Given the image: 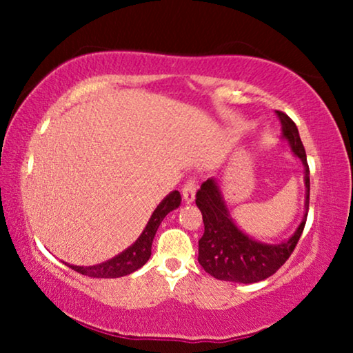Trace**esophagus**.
Masks as SVG:
<instances>
[{"mask_svg": "<svg viewBox=\"0 0 353 353\" xmlns=\"http://www.w3.org/2000/svg\"><path fill=\"white\" fill-rule=\"evenodd\" d=\"M196 190H197V185H196V178H188L185 186H183V197H185L186 204H191L192 201H194L196 197Z\"/></svg>", "mask_w": 353, "mask_h": 353, "instance_id": "esophagus-1", "label": "esophagus"}]
</instances>
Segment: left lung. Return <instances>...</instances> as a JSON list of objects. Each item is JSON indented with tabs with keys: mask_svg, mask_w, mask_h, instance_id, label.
Returning a JSON list of instances; mask_svg holds the SVG:
<instances>
[{
	"mask_svg": "<svg viewBox=\"0 0 353 353\" xmlns=\"http://www.w3.org/2000/svg\"><path fill=\"white\" fill-rule=\"evenodd\" d=\"M283 125V137L291 144L292 152L301 159L305 168V216L291 239L281 244H263L244 234L231 220L220 188L215 180L204 181L196 192V205L199 207L204 221V234L199 239L201 267L210 276L221 281L257 283L272 276L286 263L305 228L308 201H310V176L305 148L299 137V130L292 119L276 110Z\"/></svg>",
	"mask_w": 353,
	"mask_h": 353,
	"instance_id": "8db88e82",
	"label": "left lung"
}]
</instances>
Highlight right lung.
Returning a JSON list of instances; mask_svg holds the SVG:
<instances>
[{
  "instance_id": "1",
  "label": "right lung",
  "mask_w": 353,
  "mask_h": 353,
  "mask_svg": "<svg viewBox=\"0 0 353 353\" xmlns=\"http://www.w3.org/2000/svg\"><path fill=\"white\" fill-rule=\"evenodd\" d=\"M180 192H170V194L157 205V209L154 210L151 220L148 221L146 228H144L141 236L137 239V243L130 245L127 250H123V252L119 254L117 257L110 259L104 263L93 265V267H77V265H69V267L72 270H75V272L91 278H120L125 276V274L137 272V270L141 268L143 265L148 262L149 257H151L152 239L154 236H156L159 225L162 223V220L165 219L167 214H170L172 210L180 207Z\"/></svg>"
}]
</instances>
